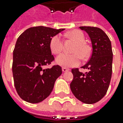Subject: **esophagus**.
I'll return each instance as SVG.
<instances>
[{
    "mask_svg": "<svg viewBox=\"0 0 123 123\" xmlns=\"http://www.w3.org/2000/svg\"><path fill=\"white\" fill-rule=\"evenodd\" d=\"M69 69L66 68H62V71L64 72V73H65V72H67V71H68Z\"/></svg>",
    "mask_w": 123,
    "mask_h": 123,
    "instance_id": "esophagus-1",
    "label": "esophagus"
}]
</instances>
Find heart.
Wrapping results in <instances>:
<instances>
[{
	"mask_svg": "<svg viewBox=\"0 0 123 123\" xmlns=\"http://www.w3.org/2000/svg\"><path fill=\"white\" fill-rule=\"evenodd\" d=\"M69 37L72 38L76 42V44L74 46L72 49L73 53L71 54L60 55L56 59L57 64L63 67H74L77 66L81 59H87L91 53L90 47L87 44L85 40V36L82 31L79 30H73L68 33ZM63 40L60 35H55L50 41V49L55 55L59 54L63 50Z\"/></svg>",
	"mask_w": 123,
	"mask_h": 123,
	"instance_id": "obj_1",
	"label": "heart"
}]
</instances>
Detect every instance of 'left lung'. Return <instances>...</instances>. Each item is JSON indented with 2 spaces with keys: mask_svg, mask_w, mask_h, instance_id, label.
I'll list each match as a JSON object with an SVG mask.
<instances>
[{
  "mask_svg": "<svg viewBox=\"0 0 123 123\" xmlns=\"http://www.w3.org/2000/svg\"><path fill=\"white\" fill-rule=\"evenodd\" d=\"M86 31L92 42L91 57L81 68L87 69L85 74L79 68L72 69L73 80L70 87L80 101L93 104L106 94L111 81L113 53L111 42L102 29L94 26H80Z\"/></svg>",
  "mask_w": 123,
  "mask_h": 123,
  "instance_id": "left-lung-1",
  "label": "left lung"
}]
</instances>
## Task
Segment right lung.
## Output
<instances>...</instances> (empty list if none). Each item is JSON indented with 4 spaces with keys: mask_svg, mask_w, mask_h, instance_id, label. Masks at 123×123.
Instances as JSON below:
<instances>
[{
    "mask_svg": "<svg viewBox=\"0 0 123 123\" xmlns=\"http://www.w3.org/2000/svg\"><path fill=\"white\" fill-rule=\"evenodd\" d=\"M62 29L33 26L18 37L13 53L12 73L18 95L26 102L37 103L51 93L56 79L62 73L61 66L44 69L55 60L50 49V39Z\"/></svg>",
    "mask_w": 123,
    "mask_h": 123,
    "instance_id": "add662e5",
    "label": "right lung"
}]
</instances>
